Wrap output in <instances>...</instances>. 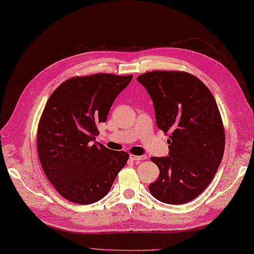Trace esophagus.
<instances>
[{
    "mask_svg": "<svg viewBox=\"0 0 254 254\" xmlns=\"http://www.w3.org/2000/svg\"><path fill=\"white\" fill-rule=\"evenodd\" d=\"M130 159L132 161H135V163H139L141 160L146 159V156H136V155H130Z\"/></svg>",
    "mask_w": 254,
    "mask_h": 254,
    "instance_id": "obj_1",
    "label": "esophagus"
}]
</instances>
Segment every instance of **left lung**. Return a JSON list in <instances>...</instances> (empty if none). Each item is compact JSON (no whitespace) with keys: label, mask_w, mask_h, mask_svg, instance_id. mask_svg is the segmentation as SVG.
Segmentation results:
<instances>
[{"label":"left lung","mask_w":254,"mask_h":254,"mask_svg":"<svg viewBox=\"0 0 254 254\" xmlns=\"http://www.w3.org/2000/svg\"><path fill=\"white\" fill-rule=\"evenodd\" d=\"M153 100L157 127L169 134V155L152 157L159 177L149 192L166 204H185L212 182L223 159L225 131L214 96L194 75L153 71L136 78Z\"/></svg>","instance_id":"left-lung-1"}]
</instances>
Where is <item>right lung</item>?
Wrapping results in <instances>:
<instances>
[{
    "label": "right lung",
    "mask_w": 254,
    "mask_h": 254,
    "mask_svg": "<svg viewBox=\"0 0 254 254\" xmlns=\"http://www.w3.org/2000/svg\"><path fill=\"white\" fill-rule=\"evenodd\" d=\"M133 75L98 73L66 79L53 91L37 131L42 169L61 195L77 204L99 201L128 159L95 141L117 96Z\"/></svg>",
    "instance_id": "obj_1"
}]
</instances>
